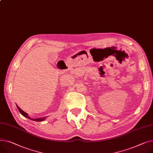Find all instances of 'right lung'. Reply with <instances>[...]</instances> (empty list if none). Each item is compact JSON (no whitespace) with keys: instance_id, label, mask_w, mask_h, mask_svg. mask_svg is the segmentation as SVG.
Here are the masks:
<instances>
[{"instance_id":"right-lung-1","label":"right lung","mask_w":153,"mask_h":153,"mask_svg":"<svg viewBox=\"0 0 153 153\" xmlns=\"http://www.w3.org/2000/svg\"><path fill=\"white\" fill-rule=\"evenodd\" d=\"M16 106H17V108H18V110H19V113H21L24 117H26V118H28V119H30V120H32L37 121V122H42V121H44V120L45 119V118H46V117H44L37 118V119H33V118H31V117H30L26 113H25V112H24L22 109H20L19 107L17 105H16Z\"/></svg>"}]
</instances>
